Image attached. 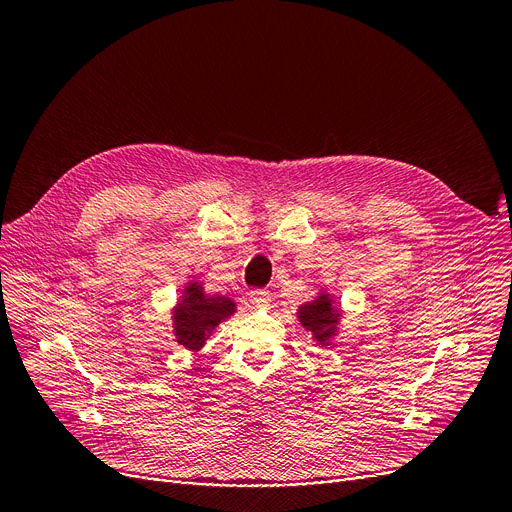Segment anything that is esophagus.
Returning a JSON list of instances; mask_svg holds the SVG:
<instances>
[{"label": "esophagus", "instance_id": "1", "mask_svg": "<svg viewBox=\"0 0 512 512\" xmlns=\"http://www.w3.org/2000/svg\"><path fill=\"white\" fill-rule=\"evenodd\" d=\"M250 302L254 306H269L271 302V294L266 289H252L250 291Z\"/></svg>", "mask_w": 512, "mask_h": 512}]
</instances>
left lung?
<instances>
[{"mask_svg": "<svg viewBox=\"0 0 512 512\" xmlns=\"http://www.w3.org/2000/svg\"><path fill=\"white\" fill-rule=\"evenodd\" d=\"M298 321L310 333L316 346H331L333 337L339 331V321H342L344 310L339 308L335 298L329 291L321 289L319 296L312 302H306L298 308Z\"/></svg>", "mask_w": 512, "mask_h": 512, "instance_id": "obj_1", "label": "left lung"}]
</instances>
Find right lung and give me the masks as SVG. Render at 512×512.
Returning <instances> with one entry per match:
<instances>
[{"label":"right lung","mask_w":512,"mask_h":512,"mask_svg":"<svg viewBox=\"0 0 512 512\" xmlns=\"http://www.w3.org/2000/svg\"><path fill=\"white\" fill-rule=\"evenodd\" d=\"M235 310L237 304L229 296H208L200 281H187L181 298L173 306L175 342L193 354L200 352L214 329L235 314Z\"/></svg>","instance_id":"1"}]
</instances>
